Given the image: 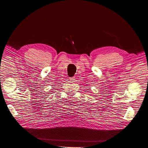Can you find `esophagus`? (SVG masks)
I'll return each instance as SVG.
<instances>
[{"mask_svg":"<svg viewBox=\"0 0 148 148\" xmlns=\"http://www.w3.org/2000/svg\"><path fill=\"white\" fill-rule=\"evenodd\" d=\"M69 81H71V82H74L75 81V77H69Z\"/></svg>","mask_w":148,"mask_h":148,"instance_id":"esophagus-1","label":"esophagus"}]
</instances>
